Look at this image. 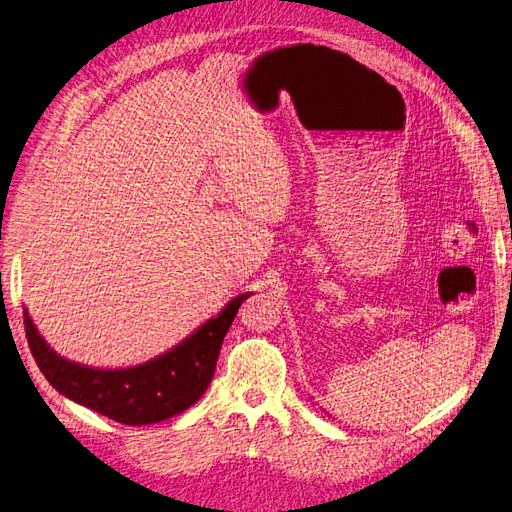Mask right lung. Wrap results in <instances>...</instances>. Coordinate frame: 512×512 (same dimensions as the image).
Returning a JSON list of instances; mask_svg holds the SVG:
<instances>
[{"mask_svg": "<svg viewBox=\"0 0 512 512\" xmlns=\"http://www.w3.org/2000/svg\"><path fill=\"white\" fill-rule=\"evenodd\" d=\"M249 297L251 293L234 297L181 344L126 369H94L67 361L44 342L27 310L23 314L31 354L52 388L113 422L145 426L183 413L206 392L215 375L223 337L240 304Z\"/></svg>", "mask_w": 512, "mask_h": 512, "instance_id": "1", "label": "right lung"}]
</instances>
